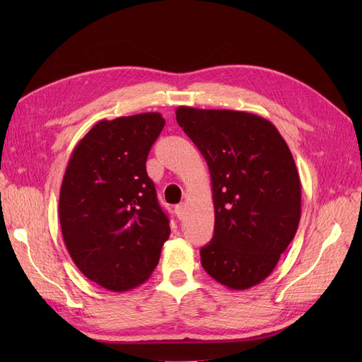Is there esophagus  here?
Segmentation results:
<instances>
[{"label":"esophagus","mask_w":362,"mask_h":362,"mask_svg":"<svg viewBox=\"0 0 362 362\" xmlns=\"http://www.w3.org/2000/svg\"><path fill=\"white\" fill-rule=\"evenodd\" d=\"M175 213H177V217L181 221V218H182L184 214H185V205H184V204H180V205L175 206Z\"/></svg>","instance_id":"obj_1"}]
</instances>
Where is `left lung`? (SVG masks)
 <instances>
[{"instance_id":"obj_1","label":"left lung","mask_w":362,"mask_h":362,"mask_svg":"<svg viewBox=\"0 0 362 362\" xmlns=\"http://www.w3.org/2000/svg\"><path fill=\"white\" fill-rule=\"evenodd\" d=\"M177 122L211 175L214 235L201 264L231 290L264 281L300 221V180L291 152L270 120L235 110L178 107Z\"/></svg>"}]
</instances>
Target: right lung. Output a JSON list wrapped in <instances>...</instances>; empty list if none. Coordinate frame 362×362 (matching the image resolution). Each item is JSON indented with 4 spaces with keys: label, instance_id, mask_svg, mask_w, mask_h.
Listing matches in <instances>:
<instances>
[{
    "label": "right lung",
    "instance_id": "1",
    "mask_svg": "<svg viewBox=\"0 0 362 362\" xmlns=\"http://www.w3.org/2000/svg\"><path fill=\"white\" fill-rule=\"evenodd\" d=\"M160 113L100 120L72 151L59 217L64 245L86 278L107 290L144 284L169 238V217L146 173Z\"/></svg>",
    "mask_w": 362,
    "mask_h": 362
}]
</instances>
